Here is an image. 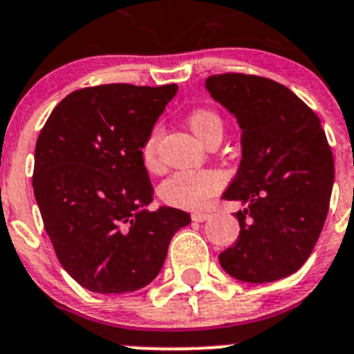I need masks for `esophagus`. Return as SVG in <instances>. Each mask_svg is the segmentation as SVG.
I'll return each instance as SVG.
<instances>
[{
	"mask_svg": "<svg viewBox=\"0 0 354 354\" xmlns=\"http://www.w3.org/2000/svg\"><path fill=\"white\" fill-rule=\"evenodd\" d=\"M192 219L197 223H204L209 219V214H205V212H194V214H192Z\"/></svg>",
	"mask_w": 354,
	"mask_h": 354,
	"instance_id": "esophagus-1",
	"label": "esophagus"
}]
</instances>
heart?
<instances>
[{"instance_id": "b5f03b06", "label": "heart", "mask_w": 354, "mask_h": 354, "mask_svg": "<svg viewBox=\"0 0 354 354\" xmlns=\"http://www.w3.org/2000/svg\"><path fill=\"white\" fill-rule=\"evenodd\" d=\"M188 128L197 140L207 143L211 136L221 135L223 124L218 114L207 109H197L188 115ZM159 129H152L142 147V160L149 171H159L160 159L157 153ZM225 185L221 171H180L160 185V198L173 207L198 209L211 197H214Z\"/></svg>"}]
</instances>
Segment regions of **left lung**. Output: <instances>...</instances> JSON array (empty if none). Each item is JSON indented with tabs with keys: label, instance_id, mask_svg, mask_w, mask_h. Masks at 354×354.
<instances>
[{
	"label": "left lung",
	"instance_id": "8db88e82",
	"mask_svg": "<svg viewBox=\"0 0 354 354\" xmlns=\"http://www.w3.org/2000/svg\"><path fill=\"white\" fill-rule=\"evenodd\" d=\"M205 90L242 129V159L223 194L242 202L236 242L219 254L240 282L286 279L310 257L330 204L334 157L318 115L280 82L219 74Z\"/></svg>",
	"mask_w": 354,
	"mask_h": 354
}]
</instances>
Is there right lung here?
I'll return each mask as SVG.
<instances>
[{
  "label": "right lung",
  "mask_w": 354,
  "mask_h": 354,
  "mask_svg": "<svg viewBox=\"0 0 354 354\" xmlns=\"http://www.w3.org/2000/svg\"><path fill=\"white\" fill-rule=\"evenodd\" d=\"M176 91V84L82 88L41 129L34 197L60 264L91 292L149 286L173 235L190 223L180 209L147 211L153 187L142 147Z\"/></svg>",
  "instance_id": "1"
}]
</instances>
